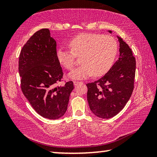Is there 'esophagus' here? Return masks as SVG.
<instances>
[{
	"mask_svg": "<svg viewBox=\"0 0 157 157\" xmlns=\"http://www.w3.org/2000/svg\"><path fill=\"white\" fill-rule=\"evenodd\" d=\"M79 83H82V82H78V81H74V82H73V84L75 85V86H77V85H78V84H79Z\"/></svg>",
	"mask_w": 157,
	"mask_h": 157,
	"instance_id": "1",
	"label": "esophagus"
}]
</instances>
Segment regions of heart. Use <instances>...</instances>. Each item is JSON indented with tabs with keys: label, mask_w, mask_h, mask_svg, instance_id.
<instances>
[{
	"label": "heart",
	"mask_w": 157,
	"mask_h": 157,
	"mask_svg": "<svg viewBox=\"0 0 157 157\" xmlns=\"http://www.w3.org/2000/svg\"><path fill=\"white\" fill-rule=\"evenodd\" d=\"M68 46L71 50L57 48L56 56L61 65L71 70L75 66V55H81L82 65L68 74L69 78L73 79L105 75L112 66L118 52V45L113 37L97 33L79 34L68 41Z\"/></svg>",
	"instance_id": "b5f03b06"
}]
</instances>
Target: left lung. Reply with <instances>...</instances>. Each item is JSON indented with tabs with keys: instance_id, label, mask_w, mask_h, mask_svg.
<instances>
[{
	"instance_id": "8db88e82",
	"label": "left lung",
	"mask_w": 157,
	"mask_h": 157,
	"mask_svg": "<svg viewBox=\"0 0 157 157\" xmlns=\"http://www.w3.org/2000/svg\"><path fill=\"white\" fill-rule=\"evenodd\" d=\"M118 39L120 42L118 59L102 78L86 84L90 109L101 118H112L120 112L134 90L136 59L128 45L121 37Z\"/></svg>"
}]
</instances>
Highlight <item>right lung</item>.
Returning <instances> with one entry per match:
<instances>
[{"label": "right lung", "instance_id": "obj_1", "mask_svg": "<svg viewBox=\"0 0 157 157\" xmlns=\"http://www.w3.org/2000/svg\"><path fill=\"white\" fill-rule=\"evenodd\" d=\"M56 47L48 29H41L23 46L18 60L23 95L37 113L51 120L64 115L74 89L72 81L59 85L63 73L57 59Z\"/></svg>", "mask_w": 157, "mask_h": 157}]
</instances>
